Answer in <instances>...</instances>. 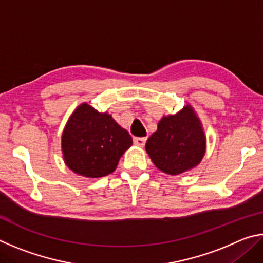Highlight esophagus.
<instances>
[{
  "label": "esophagus",
  "instance_id": "34e87169",
  "mask_svg": "<svg viewBox=\"0 0 263 263\" xmlns=\"http://www.w3.org/2000/svg\"><path fill=\"white\" fill-rule=\"evenodd\" d=\"M146 140H147V138H145V137H135V138H133V142H135V145L139 146V147H144L145 144H146Z\"/></svg>",
  "mask_w": 263,
  "mask_h": 263
}]
</instances>
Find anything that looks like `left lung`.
Masks as SVG:
<instances>
[{
    "instance_id": "1",
    "label": "left lung",
    "mask_w": 263,
    "mask_h": 263,
    "mask_svg": "<svg viewBox=\"0 0 263 263\" xmlns=\"http://www.w3.org/2000/svg\"><path fill=\"white\" fill-rule=\"evenodd\" d=\"M146 152L155 167L177 175L197 166L205 153V137L190 106L163 117L146 142Z\"/></svg>"
}]
</instances>
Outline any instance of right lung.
<instances>
[{
	"label": "right lung",
	"mask_w": 263,
	"mask_h": 263,
	"mask_svg": "<svg viewBox=\"0 0 263 263\" xmlns=\"http://www.w3.org/2000/svg\"><path fill=\"white\" fill-rule=\"evenodd\" d=\"M131 145V136L110 115L100 114L86 103L74 111L62 133L66 163L74 173L87 177L112 173Z\"/></svg>",
	"instance_id": "right-lung-1"
}]
</instances>
